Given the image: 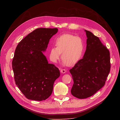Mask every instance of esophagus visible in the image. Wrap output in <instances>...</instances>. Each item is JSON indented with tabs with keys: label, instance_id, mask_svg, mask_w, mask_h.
<instances>
[{
	"label": "esophagus",
	"instance_id": "esophagus-1",
	"mask_svg": "<svg viewBox=\"0 0 120 120\" xmlns=\"http://www.w3.org/2000/svg\"><path fill=\"white\" fill-rule=\"evenodd\" d=\"M60 72H61V73H62V74H64V73L66 72V70H65V69H62L61 70Z\"/></svg>",
	"mask_w": 120,
	"mask_h": 120
}]
</instances>
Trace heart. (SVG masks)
Masks as SVG:
<instances>
[{
    "label": "heart",
    "mask_w": 120,
    "mask_h": 120,
    "mask_svg": "<svg viewBox=\"0 0 120 120\" xmlns=\"http://www.w3.org/2000/svg\"><path fill=\"white\" fill-rule=\"evenodd\" d=\"M56 46L50 47L49 56L51 60L56 62L62 54V59L69 66L75 65L83 54L85 45L80 37L72 34H64L56 38Z\"/></svg>",
    "instance_id": "1"
}]
</instances>
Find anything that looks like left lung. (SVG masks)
<instances>
[{
    "instance_id": "8db88e82",
    "label": "left lung",
    "mask_w": 120,
    "mask_h": 120,
    "mask_svg": "<svg viewBox=\"0 0 120 120\" xmlns=\"http://www.w3.org/2000/svg\"><path fill=\"white\" fill-rule=\"evenodd\" d=\"M84 31L87 38L86 51L69 71L74 81L71 94L79 99L89 97L103 87L111 68L109 50L98 37Z\"/></svg>"
}]
</instances>
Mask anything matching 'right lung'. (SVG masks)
Listing matches in <instances>:
<instances>
[{"label": "right lung", "mask_w": 120, "mask_h": 120, "mask_svg": "<svg viewBox=\"0 0 120 120\" xmlns=\"http://www.w3.org/2000/svg\"><path fill=\"white\" fill-rule=\"evenodd\" d=\"M57 28L34 30L17 45L12 61L17 86L28 99L41 101L52 93L54 83L60 76L58 68L48 64L43 54Z\"/></svg>", "instance_id": "add662e5"}]
</instances>
